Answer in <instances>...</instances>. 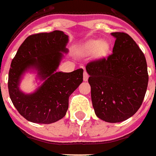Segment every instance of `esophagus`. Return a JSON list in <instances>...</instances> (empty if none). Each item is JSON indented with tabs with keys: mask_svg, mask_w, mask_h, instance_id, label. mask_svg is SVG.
I'll list each match as a JSON object with an SVG mask.
<instances>
[{
	"mask_svg": "<svg viewBox=\"0 0 156 156\" xmlns=\"http://www.w3.org/2000/svg\"><path fill=\"white\" fill-rule=\"evenodd\" d=\"M88 78H89V74L86 72V70H85V71H84V75H83V80H84L85 81H86V80H88Z\"/></svg>",
	"mask_w": 156,
	"mask_h": 156,
	"instance_id": "esophagus-1",
	"label": "esophagus"
}]
</instances>
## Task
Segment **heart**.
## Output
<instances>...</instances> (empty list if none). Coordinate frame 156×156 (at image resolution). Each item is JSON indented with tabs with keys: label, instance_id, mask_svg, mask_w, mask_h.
Returning <instances> with one entry per match:
<instances>
[{
	"label": "heart",
	"instance_id": "obj_1",
	"mask_svg": "<svg viewBox=\"0 0 156 156\" xmlns=\"http://www.w3.org/2000/svg\"><path fill=\"white\" fill-rule=\"evenodd\" d=\"M98 48L100 51L104 52L105 50V45L101 41H92L86 45V50L90 52H94Z\"/></svg>",
	"mask_w": 156,
	"mask_h": 156
}]
</instances>
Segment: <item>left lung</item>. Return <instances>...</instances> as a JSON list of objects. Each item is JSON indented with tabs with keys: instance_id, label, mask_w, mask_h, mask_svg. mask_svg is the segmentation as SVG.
Masks as SVG:
<instances>
[{
	"instance_id": "obj_1",
	"label": "left lung",
	"mask_w": 156,
	"mask_h": 156,
	"mask_svg": "<svg viewBox=\"0 0 156 156\" xmlns=\"http://www.w3.org/2000/svg\"><path fill=\"white\" fill-rule=\"evenodd\" d=\"M112 53L87 63L95 115L101 120L116 123L136 113L145 98L149 81L145 55L132 37L113 32Z\"/></svg>"
}]
</instances>
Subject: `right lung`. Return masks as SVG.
Wrapping results in <instances>:
<instances>
[{
    "instance_id": "add662e5",
    "label": "right lung",
    "mask_w": 156,
    "mask_h": 156,
    "mask_svg": "<svg viewBox=\"0 0 156 156\" xmlns=\"http://www.w3.org/2000/svg\"><path fill=\"white\" fill-rule=\"evenodd\" d=\"M68 36L61 30L33 34L27 37L12 59L8 76L11 101L24 118L33 123L51 124L66 115L69 97L83 81V69L56 72ZM35 67L45 82L35 93L25 95L18 84L27 68Z\"/></svg>"
}]
</instances>
